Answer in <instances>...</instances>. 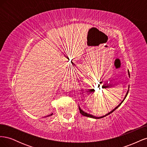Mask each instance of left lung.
I'll list each match as a JSON object with an SVG mask.
<instances>
[{
	"label": "left lung",
	"instance_id": "obj_1",
	"mask_svg": "<svg viewBox=\"0 0 147 147\" xmlns=\"http://www.w3.org/2000/svg\"><path fill=\"white\" fill-rule=\"evenodd\" d=\"M128 92H129V91H127V94H126V95L125 96V97H124V99H125V98H126V96H127V93H128ZM123 100L121 102V103H120L117 107L116 108H115V109H114L112 111V112H109V113H107V114H106L105 115H104V116H102V117H95V116H93V115H90V114H89V113H86V112H83V110H81V109L79 107V110H80V113L82 115H83V116H85V117H90V118H96V119H97V118H103V117H106L107 116V115H109V114H110V113H112L113 112H114V111L115 110H116L118 107H119L120 105H121V104L123 103Z\"/></svg>",
	"mask_w": 147,
	"mask_h": 147
}]
</instances>
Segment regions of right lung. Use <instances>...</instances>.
<instances>
[{
    "label": "right lung",
    "instance_id": "add662e5",
    "mask_svg": "<svg viewBox=\"0 0 147 147\" xmlns=\"http://www.w3.org/2000/svg\"><path fill=\"white\" fill-rule=\"evenodd\" d=\"M52 115H53V113H51V115H48V116H51ZM48 116H47V117H48Z\"/></svg>",
    "mask_w": 147,
    "mask_h": 147
}]
</instances>
